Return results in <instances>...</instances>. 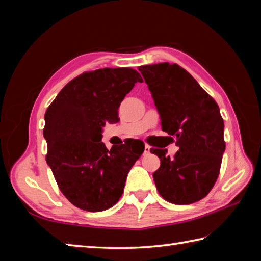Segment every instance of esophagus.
<instances>
[{"label":"esophagus","instance_id":"1","mask_svg":"<svg viewBox=\"0 0 261 261\" xmlns=\"http://www.w3.org/2000/svg\"><path fill=\"white\" fill-rule=\"evenodd\" d=\"M149 152H151V147H149L148 145H145V148H144V154H145V155H147V154H149Z\"/></svg>","mask_w":261,"mask_h":261}]
</instances>
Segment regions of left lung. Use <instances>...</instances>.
<instances>
[{"mask_svg":"<svg viewBox=\"0 0 261 261\" xmlns=\"http://www.w3.org/2000/svg\"><path fill=\"white\" fill-rule=\"evenodd\" d=\"M151 92L162 130L176 138L174 158L153 148L161 165L153 178L167 201L188 205L206 197L214 187L226 149L223 120L215 100L177 64L138 68Z\"/></svg>","mask_w":261,"mask_h":261,"instance_id":"1","label":"left lung"}]
</instances>
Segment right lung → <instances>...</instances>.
I'll return each mask as SVG.
<instances>
[{
  "instance_id": "add662e5",
  "label": "right lung",
  "mask_w": 261,
  "mask_h": 261,
  "mask_svg": "<svg viewBox=\"0 0 261 261\" xmlns=\"http://www.w3.org/2000/svg\"><path fill=\"white\" fill-rule=\"evenodd\" d=\"M140 74L130 68L84 72L68 83L45 114L47 165L65 198L76 207L101 212L114 206L126 176L144 152L140 140L107 149L106 123H117L118 107Z\"/></svg>"
}]
</instances>
